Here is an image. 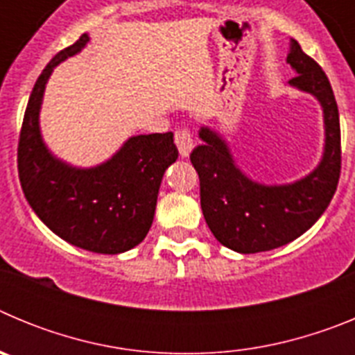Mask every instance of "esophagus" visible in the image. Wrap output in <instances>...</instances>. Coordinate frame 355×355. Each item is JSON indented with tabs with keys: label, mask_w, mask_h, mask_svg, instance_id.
<instances>
[{
	"label": "esophagus",
	"mask_w": 355,
	"mask_h": 355,
	"mask_svg": "<svg viewBox=\"0 0 355 355\" xmlns=\"http://www.w3.org/2000/svg\"><path fill=\"white\" fill-rule=\"evenodd\" d=\"M174 140H175V146H178V149H180L181 158H188L193 149L192 135L188 133L187 130H180V131H175Z\"/></svg>",
	"instance_id": "1"
}]
</instances>
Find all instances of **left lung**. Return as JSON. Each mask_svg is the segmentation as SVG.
I'll list each match as a JSON object with an SVG mask.
<instances>
[{"label":"left lung","instance_id":"1","mask_svg":"<svg viewBox=\"0 0 355 355\" xmlns=\"http://www.w3.org/2000/svg\"><path fill=\"white\" fill-rule=\"evenodd\" d=\"M286 62L297 74L288 85L315 97L324 115V150L309 174L291 183H259L241 171L224 135L211 126H200L202 144L190 155L206 224L234 252H263L297 240L324 215L340 180V114L331 83L293 39Z\"/></svg>","mask_w":355,"mask_h":355}]
</instances>
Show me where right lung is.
<instances>
[{
	"mask_svg": "<svg viewBox=\"0 0 355 355\" xmlns=\"http://www.w3.org/2000/svg\"><path fill=\"white\" fill-rule=\"evenodd\" d=\"M90 42L83 33L46 65L31 90L19 137V180L28 205L56 236L97 254L133 249L149 233L163 174L178 159L172 133L135 135L94 167L64 162L40 130L46 85L56 65Z\"/></svg>",
	"mask_w": 355,
	"mask_h": 355,
	"instance_id": "1",
	"label": "right lung"
}]
</instances>
